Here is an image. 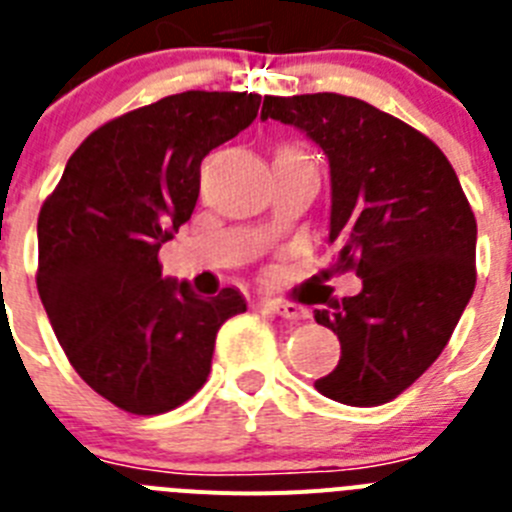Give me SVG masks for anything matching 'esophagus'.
Instances as JSON below:
<instances>
[{"label":"esophagus","instance_id":"34e87169","mask_svg":"<svg viewBox=\"0 0 512 512\" xmlns=\"http://www.w3.org/2000/svg\"><path fill=\"white\" fill-rule=\"evenodd\" d=\"M268 311L275 314V317H283V319H291V322H304L309 319V309L304 306L293 304V301H268Z\"/></svg>","mask_w":512,"mask_h":512}]
</instances>
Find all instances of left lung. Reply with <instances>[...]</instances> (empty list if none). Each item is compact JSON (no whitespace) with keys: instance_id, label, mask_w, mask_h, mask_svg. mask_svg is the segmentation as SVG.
<instances>
[{"instance_id":"obj_1","label":"left lung","mask_w":512,"mask_h":512,"mask_svg":"<svg viewBox=\"0 0 512 512\" xmlns=\"http://www.w3.org/2000/svg\"><path fill=\"white\" fill-rule=\"evenodd\" d=\"M262 121L304 131L330 159L335 270L363 281L314 319L340 340L319 394L376 407L399 397L451 340L477 283V219L438 146L358 97H265Z\"/></svg>"}]
</instances>
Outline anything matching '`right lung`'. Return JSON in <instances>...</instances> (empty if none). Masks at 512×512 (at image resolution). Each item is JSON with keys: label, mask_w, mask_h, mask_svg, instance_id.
Here are the masks:
<instances>
[{"label": "right lung", "mask_w": 512, "mask_h": 512, "mask_svg": "<svg viewBox=\"0 0 512 512\" xmlns=\"http://www.w3.org/2000/svg\"><path fill=\"white\" fill-rule=\"evenodd\" d=\"M260 95L190 90L92 131L38 216V293L74 371L131 415L188 402L237 288L201 299L162 278L159 247L193 216L201 162L257 118Z\"/></svg>", "instance_id": "right-lung-1"}]
</instances>
